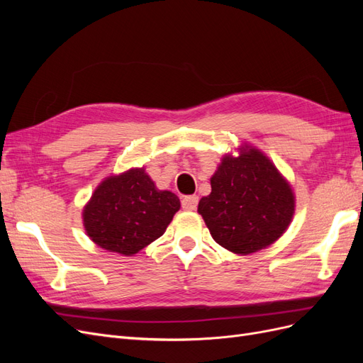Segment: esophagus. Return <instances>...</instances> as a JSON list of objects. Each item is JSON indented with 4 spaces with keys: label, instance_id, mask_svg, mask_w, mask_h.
<instances>
[{
    "label": "esophagus",
    "instance_id": "esophagus-1",
    "mask_svg": "<svg viewBox=\"0 0 363 363\" xmlns=\"http://www.w3.org/2000/svg\"><path fill=\"white\" fill-rule=\"evenodd\" d=\"M199 206V196L196 195H186L182 199V207L184 211H195Z\"/></svg>",
    "mask_w": 363,
    "mask_h": 363
}]
</instances>
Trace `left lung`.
<instances>
[{
	"label": "left lung",
	"mask_w": 363,
	"mask_h": 363,
	"mask_svg": "<svg viewBox=\"0 0 363 363\" xmlns=\"http://www.w3.org/2000/svg\"><path fill=\"white\" fill-rule=\"evenodd\" d=\"M212 192L199 203L211 235L221 247L250 255L271 245L288 228L294 194L272 162L256 148L227 155L211 179Z\"/></svg>",
	"instance_id": "left-lung-1"
}]
</instances>
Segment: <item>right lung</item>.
<instances>
[{"label": "right lung", "mask_w": 363, "mask_h": 363, "mask_svg": "<svg viewBox=\"0 0 363 363\" xmlns=\"http://www.w3.org/2000/svg\"><path fill=\"white\" fill-rule=\"evenodd\" d=\"M179 208L177 195L157 191L145 171L136 168L98 186L83 221L98 247L131 256L160 238Z\"/></svg>", "instance_id": "add662e5"}]
</instances>
